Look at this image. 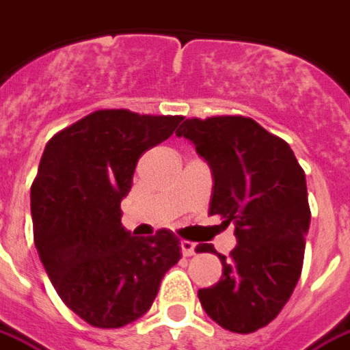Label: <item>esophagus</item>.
Here are the masks:
<instances>
[{"instance_id":"obj_1","label":"esophagus","mask_w":350,"mask_h":350,"mask_svg":"<svg viewBox=\"0 0 350 350\" xmlns=\"http://www.w3.org/2000/svg\"><path fill=\"white\" fill-rule=\"evenodd\" d=\"M180 247H182V255L183 257H191V255H195L197 253V245L193 242H180Z\"/></svg>"}]
</instances>
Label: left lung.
Wrapping results in <instances>:
<instances>
[{
    "label": "left lung",
    "instance_id": "left-lung-1",
    "mask_svg": "<svg viewBox=\"0 0 350 350\" xmlns=\"http://www.w3.org/2000/svg\"><path fill=\"white\" fill-rule=\"evenodd\" d=\"M195 146L213 178L210 215L234 225L223 275L200 288L206 315L225 330L251 334L271 323L298 283L311 212L306 174L285 140L255 120L215 116L185 120L176 131Z\"/></svg>",
    "mask_w": 350,
    "mask_h": 350
}]
</instances>
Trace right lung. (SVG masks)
<instances>
[{
	"label": "right lung",
	"mask_w": 350,
	"mask_h": 350,
	"mask_svg": "<svg viewBox=\"0 0 350 350\" xmlns=\"http://www.w3.org/2000/svg\"><path fill=\"white\" fill-rule=\"evenodd\" d=\"M180 122V116L97 110L44 148L31 185L35 247L65 306L95 328L140 319L182 258L174 232L135 238L123 228L120 208L140 155Z\"/></svg>",
	"instance_id": "right-lung-1"
}]
</instances>
